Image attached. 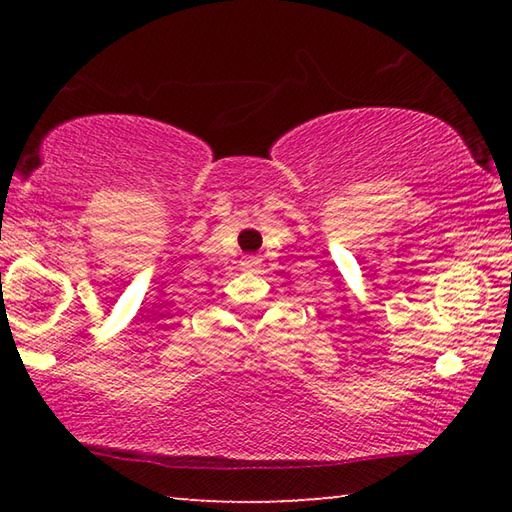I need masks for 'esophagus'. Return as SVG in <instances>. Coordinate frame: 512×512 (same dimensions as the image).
I'll return each mask as SVG.
<instances>
[{
	"label": "esophagus",
	"instance_id": "obj_1",
	"mask_svg": "<svg viewBox=\"0 0 512 512\" xmlns=\"http://www.w3.org/2000/svg\"><path fill=\"white\" fill-rule=\"evenodd\" d=\"M244 266L257 268V266H259V257H246V259H244Z\"/></svg>",
	"mask_w": 512,
	"mask_h": 512
}]
</instances>
